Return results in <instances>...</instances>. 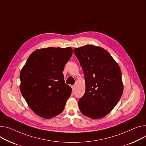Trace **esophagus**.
I'll use <instances>...</instances> for the list:
<instances>
[{
	"mask_svg": "<svg viewBox=\"0 0 146 146\" xmlns=\"http://www.w3.org/2000/svg\"><path fill=\"white\" fill-rule=\"evenodd\" d=\"M75 86L74 85H73V86H72V90H74V89H75Z\"/></svg>",
	"mask_w": 146,
	"mask_h": 146,
	"instance_id": "1",
	"label": "esophagus"
}]
</instances>
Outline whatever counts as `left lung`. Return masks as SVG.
I'll use <instances>...</instances> for the list:
<instances>
[{"label":"left lung","mask_w":146,"mask_h":146,"mask_svg":"<svg viewBox=\"0 0 146 146\" xmlns=\"http://www.w3.org/2000/svg\"><path fill=\"white\" fill-rule=\"evenodd\" d=\"M84 75L86 90L79 100L83 114L98 119L109 114L117 104L123 92L121 72L108 52L87 44L73 50Z\"/></svg>","instance_id":"8db88e82"}]
</instances>
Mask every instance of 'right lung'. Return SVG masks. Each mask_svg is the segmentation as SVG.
I'll list each match as a JSON object with an SVG mask.
<instances>
[{"label":"right lung","mask_w":146,"mask_h":146,"mask_svg":"<svg viewBox=\"0 0 146 146\" xmlns=\"http://www.w3.org/2000/svg\"><path fill=\"white\" fill-rule=\"evenodd\" d=\"M72 53L70 47L40 48L30 55L21 70L22 94L29 108L43 118L60 114L72 93L62 72Z\"/></svg>","instance_id":"1"}]
</instances>
